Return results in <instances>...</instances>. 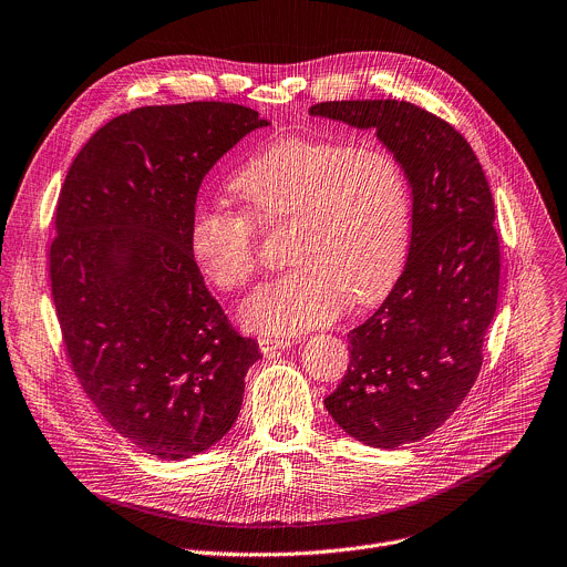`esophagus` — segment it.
<instances>
[{"label": "esophagus", "mask_w": 567, "mask_h": 567, "mask_svg": "<svg viewBox=\"0 0 567 567\" xmlns=\"http://www.w3.org/2000/svg\"><path fill=\"white\" fill-rule=\"evenodd\" d=\"M258 344H260V351H262L265 355H274V353H278L280 349H285V347L289 344V340H285V338H271V336H260V338H258Z\"/></svg>", "instance_id": "obj_1"}]
</instances>
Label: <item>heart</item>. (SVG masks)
Instances as JSON below:
<instances>
[{
	"instance_id": "heart-1",
	"label": "heart",
	"mask_w": 567,
	"mask_h": 567,
	"mask_svg": "<svg viewBox=\"0 0 567 567\" xmlns=\"http://www.w3.org/2000/svg\"><path fill=\"white\" fill-rule=\"evenodd\" d=\"M239 212L203 207L188 249L220 291L245 289L258 269L256 225L291 223L282 276L260 287L240 320L291 336L336 320L347 302L371 305L399 278L412 231L410 182L385 146L287 135L262 146L234 175Z\"/></svg>"
}]
</instances>
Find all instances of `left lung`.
I'll use <instances>...</instances> for the list:
<instances>
[{
  "label": "left lung",
  "instance_id": "1",
  "mask_svg": "<svg viewBox=\"0 0 567 567\" xmlns=\"http://www.w3.org/2000/svg\"><path fill=\"white\" fill-rule=\"evenodd\" d=\"M309 113L375 128L412 186L408 265L347 333V371L324 399L349 436L394 450L439 430L476 383L501 276L492 192L467 140L412 102H320Z\"/></svg>",
  "mask_w": 567,
  "mask_h": 567
}]
</instances>
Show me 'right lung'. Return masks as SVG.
<instances>
[{
	"label": "right lung",
	"mask_w": 567,
	"mask_h": 567,
	"mask_svg": "<svg viewBox=\"0 0 567 567\" xmlns=\"http://www.w3.org/2000/svg\"><path fill=\"white\" fill-rule=\"evenodd\" d=\"M267 124L231 102L142 106L97 128L62 184L49 271L64 349L106 423L151 456L218 443L260 358L209 293L188 227L209 168Z\"/></svg>",
	"instance_id": "obj_1"
}]
</instances>
